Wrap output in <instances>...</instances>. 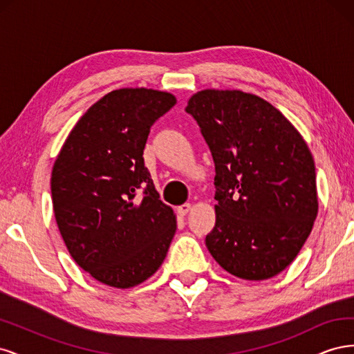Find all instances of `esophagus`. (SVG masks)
Here are the masks:
<instances>
[{
	"label": "esophagus",
	"instance_id": "obj_1",
	"mask_svg": "<svg viewBox=\"0 0 354 354\" xmlns=\"http://www.w3.org/2000/svg\"><path fill=\"white\" fill-rule=\"evenodd\" d=\"M190 209H192L190 203H183V205H180V207L177 208V212L180 214V216H186V214H187Z\"/></svg>",
	"mask_w": 354,
	"mask_h": 354
}]
</instances>
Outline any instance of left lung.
Masks as SVG:
<instances>
[{"instance_id":"1","label":"left lung","mask_w":354,"mask_h":354,"mask_svg":"<svg viewBox=\"0 0 354 354\" xmlns=\"http://www.w3.org/2000/svg\"><path fill=\"white\" fill-rule=\"evenodd\" d=\"M195 118L216 164L211 255L246 281L279 274L303 248L317 216L315 160L297 128L269 102L241 90H202Z\"/></svg>"}]
</instances>
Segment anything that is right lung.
Here are the masks:
<instances>
[{"label": "right lung", "mask_w": 354, "mask_h": 354, "mask_svg": "<svg viewBox=\"0 0 354 354\" xmlns=\"http://www.w3.org/2000/svg\"><path fill=\"white\" fill-rule=\"evenodd\" d=\"M177 103L152 88L108 93L72 128L51 173L53 211L72 259L95 281L127 289L149 279L174 238L143 151L151 127Z\"/></svg>", "instance_id": "add662e5"}]
</instances>
